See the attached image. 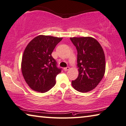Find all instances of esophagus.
Here are the masks:
<instances>
[{
  "mask_svg": "<svg viewBox=\"0 0 126 126\" xmlns=\"http://www.w3.org/2000/svg\"><path fill=\"white\" fill-rule=\"evenodd\" d=\"M69 69V67H65V68H64V70L65 71H68Z\"/></svg>",
  "mask_w": 126,
  "mask_h": 126,
  "instance_id": "obj_1",
  "label": "esophagus"
}]
</instances>
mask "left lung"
Segmentation results:
<instances>
[{
  "instance_id": "left-lung-1",
  "label": "left lung",
  "mask_w": 126,
  "mask_h": 126,
  "mask_svg": "<svg viewBox=\"0 0 126 126\" xmlns=\"http://www.w3.org/2000/svg\"><path fill=\"white\" fill-rule=\"evenodd\" d=\"M78 51L79 75L72 81L73 88L86 93L98 85L105 72L104 51L99 43L91 37L70 38Z\"/></svg>"
}]
</instances>
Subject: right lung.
I'll return each instance as SVG.
<instances>
[{
    "mask_svg": "<svg viewBox=\"0 0 126 126\" xmlns=\"http://www.w3.org/2000/svg\"><path fill=\"white\" fill-rule=\"evenodd\" d=\"M62 38L39 35L26 47L21 62V71L29 87L33 91L45 93L55 85V79L62 68L51 54Z\"/></svg>",
    "mask_w": 126,
    "mask_h": 126,
    "instance_id": "obj_1",
    "label": "right lung"
}]
</instances>
